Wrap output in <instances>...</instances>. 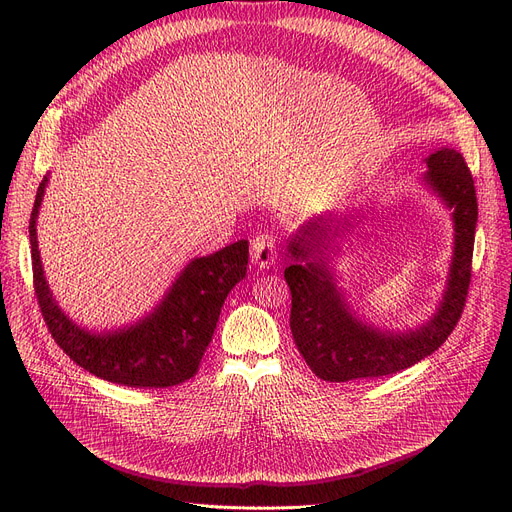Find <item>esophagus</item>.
<instances>
[{
    "label": "esophagus",
    "mask_w": 512,
    "mask_h": 512,
    "mask_svg": "<svg viewBox=\"0 0 512 512\" xmlns=\"http://www.w3.org/2000/svg\"><path fill=\"white\" fill-rule=\"evenodd\" d=\"M251 259L259 270H270L272 265H276V259H278L276 238L272 234H257L251 240Z\"/></svg>",
    "instance_id": "obj_1"
}]
</instances>
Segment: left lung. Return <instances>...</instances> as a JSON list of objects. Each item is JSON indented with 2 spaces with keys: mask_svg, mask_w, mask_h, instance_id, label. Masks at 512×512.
Listing matches in <instances>:
<instances>
[{
  "mask_svg": "<svg viewBox=\"0 0 512 512\" xmlns=\"http://www.w3.org/2000/svg\"><path fill=\"white\" fill-rule=\"evenodd\" d=\"M421 182L452 211V257L442 299L425 324L405 332L382 330L363 319L344 297L334 274L338 238L353 228L348 215L319 213L294 232L284 270L290 286V330L299 353L326 382L369 380L407 369L446 342L461 319L471 282L477 226L473 176L459 151L442 147L425 157Z\"/></svg>",
  "mask_w": 512,
  "mask_h": 512,
  "instance_id": "1",
  "label": "left lung"
}]
</instances>
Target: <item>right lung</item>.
<instances>
[{"instance_id": "add662e5", "label": "right lung", "mask_w": 512, "mask_h": 512, "mask_svg": "<svg viewBox=\"0 0 512 512\" xmlns=\"http://www.w3.org/2000/svg\"><path fill=\"white\" fill-rule=\"evenodd\" d=\"M49 176L37 188L29 222L35 294L62 351L101 380L130 388H168L191 380L211 342L228 292L247 276L249 240H238L184 265L161 301L130 326L93 332L72 321L53 299L43 274L37 218Z\"/></svg>"}]
</instances>
